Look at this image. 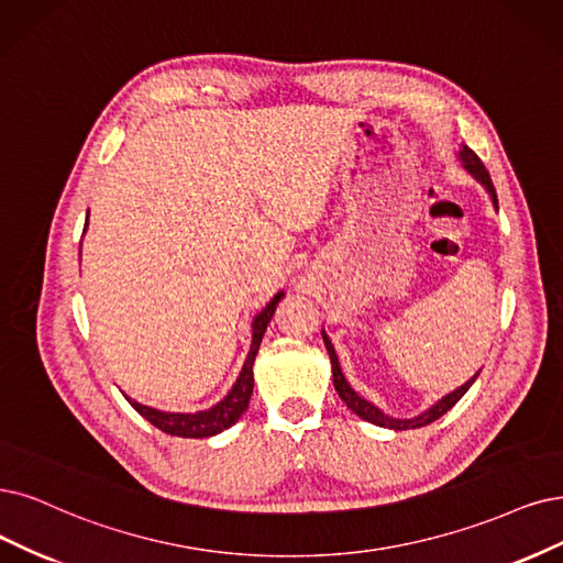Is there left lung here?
I'll use <instances>...</instances> for the list:
<instances>
[{
    "label": "left lung",
    "instance_id": "left-lung-1",
    "mask_svg": "<svg viewBox=\"0 0 563 563\" xmlns=\"http://www.w3.org/2000/svg\"><path fill=\"white\" fill-rule=\"evenodd\" d=\"M456 157H460V162H462V166L464 169L481 183L485 190H487V195H489V199H492V203H494V208L498 211V199H496V190H494V183H492V178H489V174H487V169H485V164L481 162V157H477L468 145H464L462 143V148H460V153H456ZM322 341H324V347H327V352H329V362H331V376H334V387H336V391H339V397L343 399V404L355 412V415H360L362 420H366V422H371V424H376V427H385V429H394V431H406V429H420V427H427V424H431V422H435L439 418H443V415L460 401L464 394L468 391V387L475 383V378L481 376V371L475 373V376L468 380V383H464L462 387H456L454 391H450V394H445L443 399H439L435 401L431 408H427L424 412H420V415H415V418H391V415H387L385 410H380L378 406H373L371 401H366L362 394H357L355 389H352V385L347 383V378L343 376V371H341V364H339V357H336V350H334V345H331V341H329V336H327V331L322 329Z\"/></svg>",
    "mask_w": 563,
    "mask_h": 563
}]
</instances>
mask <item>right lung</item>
<instances>
[{
	"instance_id": "1",
	"label": "right lung",
	"mask_w": 563,
	"mask_h": 563,
	"mask_svg": "<svg viewBox=\"0 0 563 563\" xmlns=\"http://www.w3.org/2000/svg\"><path fill=\"white\" fill-rule=\"evenodd\" d=\"M86 229H88V222H86ZM283 297H285V292L280 289V292L253 318V324H250L253 327V341H250V350H247V357L243 362V368L239 373L236 383L232 385V389H229L224 394V399H220L216 406L206 408V410H197V412H166V410L143 406L136 399L128 397V394H124V399H128L130 406L141 415V418L148 420L153 427H157L164 433L180 435V439H208V435L222 433L224 429L236 424L241 420V415L247 410L250 394H253V387H255L253 364L257 357L262 336L266 331V324L271 322V318H274L276 306Z\"/></svg>"
}]
</instances>
